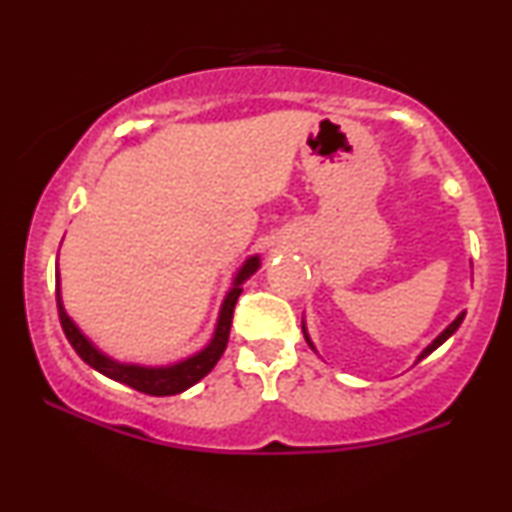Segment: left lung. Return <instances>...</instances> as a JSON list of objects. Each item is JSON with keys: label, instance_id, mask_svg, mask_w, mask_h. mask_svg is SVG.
<instances>
[{"label": "left lung", "instance_id": "8db88e82", "mask_svg": "<svg viewBox=\"0 0 512 512\" xmlns=\"http://www.w3.org/2000/svg\"><path fill=\"white\" fill-rule=\"evenodd\" d=\"M462 320H464V315H460V317H457V320H455V322H452V325L448 327V330H445L443 334H440V337L436 339V342H433L431 346H428V349L424 351V354H421V356H419V361H421V358H426L428 354H431V351H436V349H438V346H440V344H443V342H445V339H448V337H450V334H452V332H455V330H457V327H460V325H462ZM303 332H305V330H303ZM305 339H308V334H305ZM308 344H310V339H308Z\"/></svg>", "mask_w": 512, "mask_h": 512}]
</instances>
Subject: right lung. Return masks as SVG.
I'll return each mask as SVG.
<instances>
[{"mask_svg":"<svg viewBox=\"0 0 512 512\" xmlns=\"http://www.w3.org/2000/svg\"><path fill=\"white\" fill-rule=\"evenodd\" d=\"M257 267H260V260H257V257H250V260L243 264V269H240V272H238V276H236V289L228 293L226 301H223L219 325H216L214 339H211V344L207 346V349L199 351L197 356L187 358V361L175 363V366H168V368L120 366V363H115V361H110V358H105L101 351L93 349V344L88 342L84 334L79 332V327H76L74 322L69 320L67 313H64V305L60 301V291H57V313H60V325H62V330H64V337H67L69 344L74 346L76 354L84 358L88 366L96 368L98 373L108 375V378L117 380V383L129 385V387H132V390L144 392V395H151V397L178 395V392L187 390V387H192L195 383H199V380H202L204 375H207L209 370L216 366V361H219L223 351H226L228 334H231L233 310H236L238 296H240V291H243V289H240V284H243V281L248 279L250 274H255Z\"/></svg>","mask_w":512,"mask_h":512,"instance_id":"obj_1","label":"right lung"}]
</instances>
